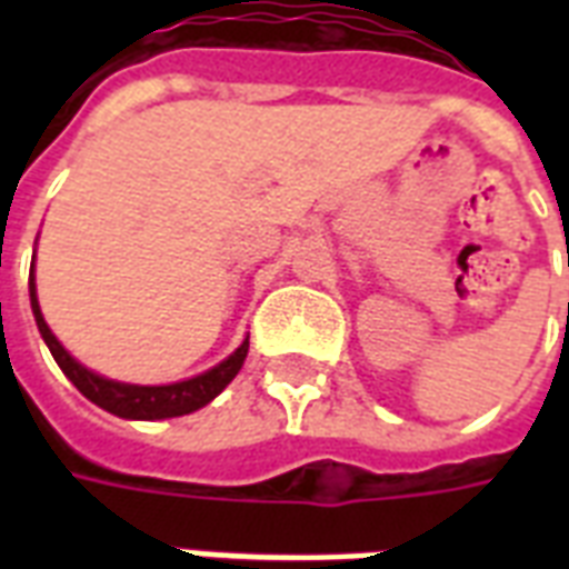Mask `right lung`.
<instances>
[{"instance_id": "right-lung-1", "label": "right lung", "mask_w": 569, "mask_h": 569, "mask_svg": "<svg viewBox=\"0 0 569 569\" xmlns=\"http://www.w3.org/2000/svg\"><path fill=\"white\" fill-rule=\"evenodd\" d=\"M29 298H31V312H34V321H38V330L43 342H47L49 355L56 357V363L61 366V372L70 378L79 392H82L88 401H93L102 410L120 416V419H171V416H186L194 413L200 407H206L214 396H221L223 387L230 383L239 369L244 366V357H248V337L236 351H232L227 360H221L212 369H206L203 375H194V378L177 380V383H159V387H141V383H123V380H111L106 375L91 372L88 366H82L70 351H67L61 342L56 339V333L49 330L43 312H40L38 303V286H34V266L29 271Z\"/></svg>"}]
</instances>
